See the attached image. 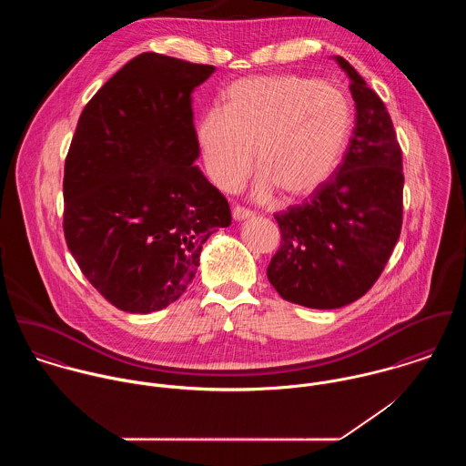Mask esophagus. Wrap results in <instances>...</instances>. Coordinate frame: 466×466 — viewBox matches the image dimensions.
I'll return each mask as SVG.
<instances>
[{"instance_id":"34e87169","label":"esophagus","mask_w":466,"mask_h":466,"mask_svg":"<svg viewBox=\"0 0 466 466\" xmlns=\"http://www.w3.org/2000/svg\"><path fill=\"white\" fill-rule=\"evenodd\" d=\"M253 215V211H249L248 208L244 206H235L233 208V218L235 220H244V218H249Z\"/></svg>"}]
</instances>
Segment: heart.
<instances>
[{"instance_id": "heart-1", "label": "heart", "mask_w": 466, "mask_h": 466, "mask_svg": "<svg viewBox=\"0 0 466 466\" xmlns=\"http://www.w3.org/2000/svg\"><path fill=\"white\" fill-rule=\"evenodd\" d=\"M226 98V109L204 111L196 131L215 187L237 190L253 170L255 150L260 199L276 190L303 199L332 179L353 131L340 89L299 75H264L235 82Z\"/></svg>"}]
</instances>
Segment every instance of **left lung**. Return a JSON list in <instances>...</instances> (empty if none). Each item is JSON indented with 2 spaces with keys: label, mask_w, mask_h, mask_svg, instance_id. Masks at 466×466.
<instances>
[{
  "label": "left lung",
  "mask_w": 466,
  "mask_h": 466,
  "mask_svg": "<svg viewBox=\"0 0 466 466\" xmlns=\"http://www.w3.org/2000/svg\"><path fill=\"white\" fill-rule=\"evenodd\" d=\"M355 127L332 179L274 218L281 244L267 267L278 294L309 309L362 298L382 274L401 229V148L380 96L346 59Z\"/></svg>",
  "instance_id": "obj_1"
}]
</instances>
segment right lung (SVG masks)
<instances>
[{
	"label": "right lung",
	"mask_w": 466,
	"mask_h": 466,
	"mask_svg": "<svg viewBox=\"0 0 466 466\" xmlns=\"http://www.w3.org/2000/svg\"><path fill=\"white\" fill-rule=\"evenodd\" d=\"M213 71L139 54L78 118L65 163V238L87 281L124 312L179 299L202 244L231 224L228 200L194 167L192 93Z\"/></svg>",
	"instance_id": "1"
}]
</instances>
